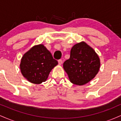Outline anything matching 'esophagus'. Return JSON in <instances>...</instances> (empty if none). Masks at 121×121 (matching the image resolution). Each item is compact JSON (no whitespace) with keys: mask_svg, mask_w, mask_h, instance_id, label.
<instances>
[{"mask_svg":"<svg viewBox=\"0 0 121 121\" xmlns=\"http://www.w3.org/2000/svg\"><path fill=\"white\" fill-rule=\"evenodd\" d=\"M58 62H59V65H61L62 63V60H58Z\"/></svg>","mask_w":121,"mask_h":121,"instance_id":"obj_1","label":"esophagus"}]
</instances>
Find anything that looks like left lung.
<instances>
[{
	"label": "left lung",
	"instance_id": "left-lung-1",
	"mask_svg": "<svg viewBox=\"0 0 121 121\" xmlns=\"http://www.w3.org/2000/svg\"><path fill=\"white\" fill-rule=\"evenodd\" d=\"M100 60L95 51L84 41L75 44L70 58L63 68L72 84L84 85L93 79L100 68Z\"/></svg>",
	"mask_w": 121,
	"mask_h": 121
}]
</instances>
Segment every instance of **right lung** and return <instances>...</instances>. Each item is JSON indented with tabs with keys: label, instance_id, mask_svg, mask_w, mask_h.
Here are the masks:
<instances>
[{
	"label": "right lung",
	"instance_id": "add662e5",
	"mask_svg": "<svg viewBox=\"0 0 121 121\" xmlns=\"http://www.w3.org/2000/svg\"><path fill=\"white\" fill-rule=\"evenodd\" d=\"M58 64L43 44L32 47L24 54L20 64L21 73L30 82L40 84L47 81L49 73Z\"/></svg>",
	"mask_w": 121,
	"mask_h": 121
}]
</instances>
